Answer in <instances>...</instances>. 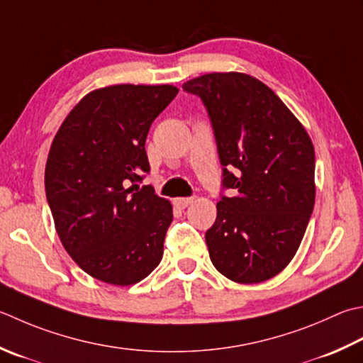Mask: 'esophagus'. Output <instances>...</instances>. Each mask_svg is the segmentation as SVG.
Here are the masks:
<instances>
[{
    "mask_svg": "<svg viewBox=\"0 0 363 363\" xmlns=\"http://www.w3.org/2000/svg\"><path fill=\"white\" fill-rule=\"evenodd\" d=\"M191 203H194V198H174V204L179 209L187 208V206H190Z\"/></svg>",
    "mask_w": 363,
    "mask_h": 363,
    "instance_id": "34e87169",
    "label": "esophagus"
}]
</instances>
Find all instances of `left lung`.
Here are the masks:
<instances>
[{"label":"left lung","instance_id":"8db88e82","mask_svg":"<svg viewBox=\"0 0 363 363\" xmlns=\"http://www.w3.org/2000/svg\"><path fill=\"white\" fill-rule=\"evenodd\" d=\"M182 89L208 108L223 187L234 190L217 203L216 223L206 231L212 264L242 285L272 279L294 258L313 212L311 138L281 99L252 75L212 72Z\"/></svg>","mask_w":363,"mask_h":363}]
</instances>
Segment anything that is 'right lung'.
Instances as JSON below:
<instances>
[{
  "instance_id": "right-lung-1",
  "label": "right lung",
  "mask_w": 363,
  "mask_h": 363,
  "mask_svg": "<svg viewBox=\"0 0 363 363\" xmlns=\"http://www.w3.org/2000/svg\"><path fill=\"white\" fill-rule=\"evenodd\" d=\"M177 91L173 84L94 89L55 135L45 165L47 201L61 244L92 279L135 285L162 261L173 206L137 182L149 172V127Z\"/></svg>"
}]
</instances>
